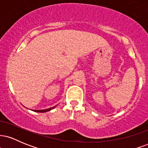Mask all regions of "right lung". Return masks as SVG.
Segmentation results:
<instances>
[{"mask_svg": "<svg viewBox=\"0 0 148 148\" xmlns=\"http://www.w3.org/2000/svg\"><path fill=\"white\" fill-rule=\"evenodd\" d=\"M54 108H56V106L52 107V108H47V109H43V110H33V111H35V112H39V113H45V112L49 111H51V110L53 109Z\"/></svg>", "mask_w": 148, "mask_h": 148, "instance_id": "right-lung-1", "label": "right lung"}]
</instances>
